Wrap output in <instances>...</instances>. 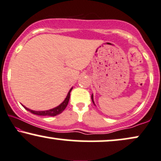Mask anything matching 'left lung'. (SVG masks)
Listing matches in <instances>:
<instances>
[{"mask_svg":"<svg viewBox=\"0 0 161 161\" xmlns=\"http://www.w3.org/2000/svg\"><path fill=\"white\" fill-rule=\"evenodd\" d=\"M91 99H92V102H93V103L94 104V102H93V95L91 96Z\"/></svg>","mask_w":161,"mask_h":161,"instance_id":"1","label":"left lung"}]
</instances>
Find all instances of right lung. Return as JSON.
Returning <instances> with one entry per match:
<instances>
[{
	"instance_id": "1",
	"label": "right lung",
	"mask_w": 161,
	"mask_h": 161,
	"mask_svg": "<svg viewBox=\"0 0 161 161\" xmlns=\"http://www.w3.org/2000/svg\"><path fill=\"white\" fill-rule=\"evenodd\" d=\"M71 91H72V88L70 90L69 92H68L67 97L65 98V99L64 100V102L62 103V104H59V106H57V108L51 109V110H48L46 111H34V110H30V109L25 108L24 106H23V108H24L25 110L29 111V112L33 113V114H35L37 115H49V116H55V115H57L60 114L61 113H63V111L66 108V107H67L68 104V102H69L70 93Z\"/></svg>"
}]
</instances>
